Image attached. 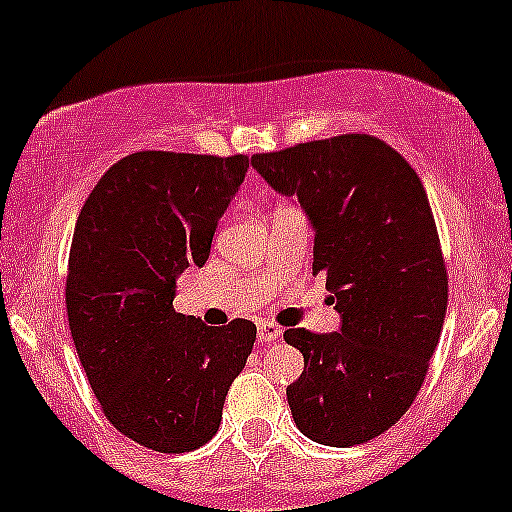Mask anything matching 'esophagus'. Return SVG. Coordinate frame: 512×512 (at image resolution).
Masks as SVG:
<instances>
[{
    "instance_id": "esophagus-1",
    "label": "esophagus",
    "mask_w": 512,
    "mask_h": 512,
    "mask_svg": "<svg viewBox=\"0 0 512 512\" xmlns=\"http://www.w3.org/2000/svg\"><path fill=\"white\" fill-rule=\"evenodd\" d=\"M280 337H282V329L277 327V324L262 322L260 327H257V342L260 344H272V342H277Z\"/></svg>"
}]
</instances>
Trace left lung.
<instances>
[{
    "label": "left lung",
    "mask_w": 512,
    "mask_h": 512,
    "mask_svg": "<svg viewBox=\"0 0 512 512\" xmlns=\"http://www.w3.org/2000/svg\"><path fill=\"white\" fill-rule=\"evenodd\" d=\"M297 198L314 230V272L327 275L339 332L287 329L304 356L287 386L299 431L349 448L394 426L414 404L443 329L448 280L416 170L366 133L252 156Z\"/></svg>",
    "instance_id": "1"
}]
</instances>
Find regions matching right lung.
Returning <instances> with one entry per match:
<instances>
[{
  "mask_svg": "<svg viewBox=\"0 0 512 512\" xmlns=\"http://www.w3.org/2000/svg\"><path fill=\"white\" fill-rule=\"evenodd\" d=\"M247 156L141 151L106 170L76 220L66 309L76 354L108 421L158 453L218 433L255 324L208 327L175 312V282L203 267Z\"/></svg>",
  "mask_w": 512,
  "mask_h": 512,
  "instance_id": "add662e5",
  "label": "right lung"
}]
</instances>
